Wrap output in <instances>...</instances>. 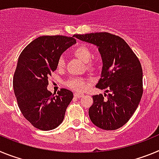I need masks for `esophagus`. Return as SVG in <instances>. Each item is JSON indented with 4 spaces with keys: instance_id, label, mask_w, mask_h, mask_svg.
I'll use <instances>...</instances> for the list:
<instances>
[{
    "instance_id": "1",
    "label": "esophagus",
    "mask_w": 159,
    "mask_h": 159,
    "mask_svg": "<svg viewBox=\"0 0 159 159\" xmlns=\"http://www.w3.org/2000/svg\"><path fill=\"white\" fill-rule=\"evenodd\" d=\"M74 96H75V98H79V99H80V98H81V97L84 96V95H83V94H81V93H78V92H75V93H74Z\"/></svg>"
}]
</instances>
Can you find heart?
<instances>
[{
	"label": "heart",
	"mask_w": 159,
	"mask_h": 159,
	"mask_svg": "<svg viewBox=\"0 0 159 159\" xmlns=\"http://www.w3.org/2000/svg\"><path fill=\"white\" fill-rule=\"evenodd\" d=\"M73 54L75 55V57H76L77 58L82 60L83 62L87 63V66H88V68L89 70L94 71V70L96 69V64L94 61L90 60L92 57V52L88 46L84 45V44L77 46L74 49ZM64 64H65V62H64V57H60L58 60V67H64ZM67 85L70 88L77 91V92H83L88 87V83L84 79L74 77V78L70 79L69 80L67 81Z\"/></svg>",
	"instance_id": "heart-1"
}]
</instances>
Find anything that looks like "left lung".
I'll return each instance as SVG.
<instances>
[{"mask_svg":"<svg viewBox=\"0 0 159 159\" xmlns=\"http://www.w3.org/2000/svg\"><path fill=\"white\" fill-rule=\"evenodd\" d=\"M74 37L98 47L102 60L96 88L110 92L92 96L88 113L91 121L102 130L120 128L128 122L143 95V69L139 60L123 39L109 32L75 34Z\"/></svg>","mask_w":159,"mask_h":159,"instance_id":"obj_1","label":"left lung"}]
</instances>
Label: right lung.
I'll return each instance as SVG.
<instances>
[{"instance_id": "1", "label": "right lung", "mask_w": 159, "mask_h": 159, "mask_svg": "<svg viewBox=\"0 0 159 159\" xmlns=\"http://www.w3.org/2000/svg\"><path fill=\"white\" fill-rule=\"evenodd\" d=\"M73 37L40 36L25 48L18 59L14 93L24 117L39 130L57 128L73 98L69 90L62 88L54 95L47 89L48 77L57 70L60 56L76 43Z\"/></svg>"}]
</instances>
